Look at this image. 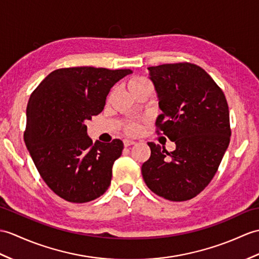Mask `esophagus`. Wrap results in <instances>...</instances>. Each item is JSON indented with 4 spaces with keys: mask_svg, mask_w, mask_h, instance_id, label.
I'll return each instance as SVG.
<instances>
[{
    "mask_svg": "<svg viewBox=\"0 0 259 259\" xmlns=\"http://www.w3.org/2000/svg\"><path fill=\"white\" fill-rule=\"evenodd\" d=\"M136 142L134 141V140H130V139H124L123 140V144H124V147H130V146H132V144H135Z\"/></svg>",
    "mask_w": 259,
    "mask_h": 259,
    "instance_id": "esophagus-1",
    "label": "esophagus"
}]
</instances>
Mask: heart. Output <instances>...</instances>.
<instances>
[{
    "instance_id": "1",
    "label": "heart",
    "mask_w": 259,
    "mask_h": 259,
    "mask_svg": "<svg viewBox=\"0 0 259 259\" xmlns=\"http://www.w3.org/2000/svg\"><path fill=\"white\" fill-rule=\"evenodd\" d=\"M149 85H150V82H149V80L146 79V78L135 77L129 81L128 88H129L131 94H135L137 90H139V89L146 87V86H149ZM139 129H140V125H139V122H137V121H129L127 124H125V131H127L130 135L137 134V132L139 131Z\"/></svg>"
}]
</instances>
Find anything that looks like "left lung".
Returning a JSON list of instances; mask_svg holds the SVG:
<instances>
[{"mask_svg":"<svg viewBox=\"0 0 259 259\" xmlns=\"http://www.w3.org/2000/svg\"><path fill=\"white\" fill-rule=\"evenodd\" d=\"M162 113L157 127L176 150L148 142L151 157L141 167L148 188L173 202L188 201L206 188L230 144V111L221 88L190 63L149 67Z\"/></svg>","mask_w":259,"mask_h":259,"instance_id":"1","label":"left lung"}]
</instances>
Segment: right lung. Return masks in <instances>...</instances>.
<instances>
[{
    "label": "right lung",
    "mask_w": 259,
    "mask_h": 259,
    "mask_svg": "<svg viewBox=\"0 0 259 259\" xmlns=\"http://www.w3.org/2000/svg\"><path fill=\"white\" fill-rule=\"evenodd\" d=\"M130 74V69L61 68L31 95L24 141L41 179L64 200L90 202L109 188L123 143H93L85 123L104 110L112 86Z\"/></svg>",
    "instance_id": "1"
}]
</instances>
